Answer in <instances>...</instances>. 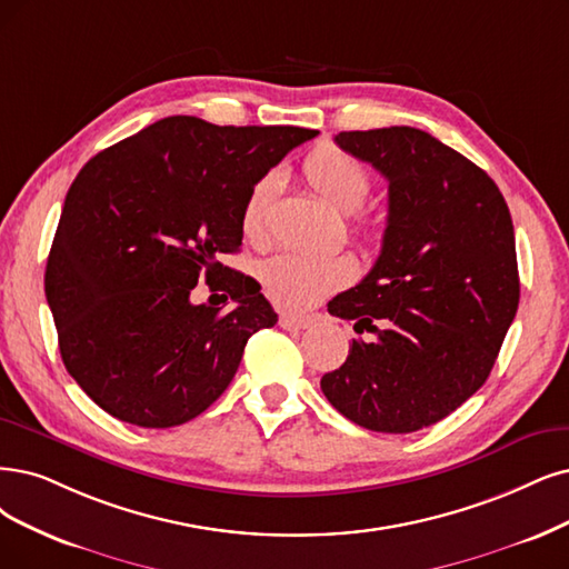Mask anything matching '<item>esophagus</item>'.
Returning <instances> with one entry per match:
<instances>
[{
    "label": "esophagus",
    "instance_id": "34e87169",
    "mask_svg": "<svg viewBox=\"0 0 569 569\" xmlns=\"http://www.w3.org/2000/svg\"><path fill=\"white\" fill-rule=\"evenodd\" d=\"M309 323H311L309 317H296V313H286V317L279 319V326L283 330H305L309 328Z\"/></svg>",
    "mask_w": 569,
    "mask_h": 569
}]
</instances>
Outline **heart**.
Returning a JSON list of instances; mask_svg holds the SVG:
<instances>
[{
    "label": "heart",
    "mask_w": 569,
    "mask_h": 569,
    "mask_svg": "<svg viewBox=\"0 0 569 569\" xmlns=\"http://www.w3.org/2000/svg\"><path fill=\"white\" fill-rule=\"evenodd\" d=\"M300 173L311 192L335 213L351 216V234L356 239L366 246L380 243L385 231L382 220L356 213L368 199L372 184L363 161L335 144H319L305 157ZM273 197H277V178L273 176H262L248 189L241 206V231L252 246H264L269 241V208ZM258 277L273 305L288 311H302L349 283L353 277V262L345 256L281 252L260 267Z\"/></svg>",
    "instance_id": "obj_1"
}]
</instances>
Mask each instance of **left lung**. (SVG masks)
Wrapping results in <instances>:
<instances>
[{
    "label": "left lung",
    "mask_w": 569,
    "mask_h": 569,
    "mask_svg": "<svg viewBox=\"0 0 569 569\" xmlns=\"http://www.w3.org/2000/svg\"><path fill=\"white\" fill-rule=\"evenodd\" d=\"M389 182L380 258L328 302L361 335L321 377L353 425L412 433L471 398L497 361L520 300L509 206L467 157L412 126L335 136Z\"/></svg>",
    "instance_id": "left-lung-1"
}]
</instances>
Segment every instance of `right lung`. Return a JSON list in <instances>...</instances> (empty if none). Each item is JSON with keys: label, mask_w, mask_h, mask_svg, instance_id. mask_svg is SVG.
Segmentation results:
<instances>
[{"label": "right lung", "mask_w": 569, "mask_h": 569, "mask_svg": "<svg viewBox=\"0 0 569 569\" xmlns=\"http://www.w3.org/2000/svg\"><path fill=\"white\" fill-rule=\"evenodd\" d=\"M319 131L166 117L74 178L44 290L62 363L104 412L178 427L234 380L246 342L277 313L260 283L220 262L241 246L248 189ZM207 279L232 309L194 306Z\"/></svg>", "instance_id": "add662e5"}]
</instances>
